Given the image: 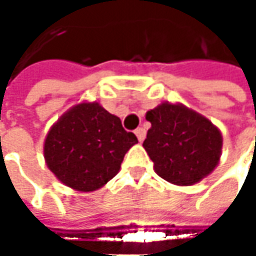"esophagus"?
<instances>
[{"label":"esophagus","instance_id":"obj_1","mask_svg":"<svg viewBox=\"0 0 256 256\" xmlns=\"http://www.w3.org/2000/svg\"><path fill=\"white\" fill-rule=\"evenodd\" d=\"M134 133H136V136H138L139 142H144V139H145V136H146V132H145V128H136V130H134Z\"/></svg>","mask_w":256,"mask_h":256}]
</instances>
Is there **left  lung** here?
<instances>
[{"label": "left lung", "instance_id": "obj_1", "mask_svg": "<svg viewBox=\"0 0 256 256\" xmlns=\"http://www.w3.org/2000/svg\"><path fill=\"white\" fill-rule=\"evenodd\" d=\"M145 117L151 128L144 148L160 177L177 186H192L216 170L222 136L211 120L180 102H161Z\"/></svg>", "mask_w": 256, "mask_h": 256}]
</instances>
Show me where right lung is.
I'll return each instance as SVG.
<instances>
[{
    "instance_id": "1",
    "label": "right lung",
    "mask_w": 256,
    "mask_h": 256,
    "mask_svg": "<svg viewBox=\"0 0 256 256\" xmlns=\"http://www.w3.org/2000/svg\"><path fill=\"white\" fill-rule=\"evenodd\" d=\"M138 138L122 120L96 101L67 110L51 126L44 142L46 167L78 192L101 189L120 172L126 152Z\"/></svg>"
}]
</instances>
